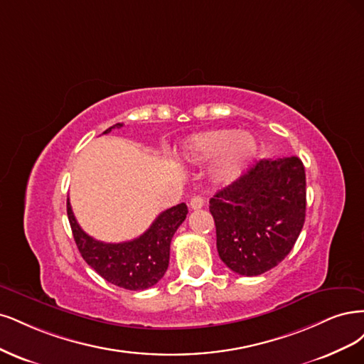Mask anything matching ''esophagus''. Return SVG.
<instances>
[{"mask_svg":"<svg viewBox=\"0 0 364 364\" xmlns=\"http://www.w3.org/2000/svg\"><path fill=\"white\" fill-rule=\"evenodd\" d=\"M204 198L201 196V195H195L192 199H191V203H189V205H191V208L192 210H199V208H203L204 207Z\"/></svg>","mask_w":364,"mask_h":364,"instance_id":"1","label":"esophagus"}]
</instances>
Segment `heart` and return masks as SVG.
Segmentation results:
<instances>
[{"instance_id": "obj_1", "label": "heart", "mask_w": 364, "mask_h": 364, "mask_svg": "<svg viewBox=\"0 0 364 364\" xmlns=\"http://www.w3.org/2000/svg\"><path fill=\"white\" fill-rule=\"evenodd\" d=\"M181 156L192 163L219 157L216 173L230 178L251 166L260 152L259 140L251 133L236 130H212L189 137L181 146Z\"/></svg>"}]
</instances>
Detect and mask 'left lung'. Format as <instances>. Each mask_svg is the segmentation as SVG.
Returning a JSON list of instances; mask_svg holds the SVG:
<instances>
[{
  "instance_id": "8db88e82",
  "label": "left lung",
  "mask_w": 364,
  "mask_h": 364,
  "mask_svg": "<svg viewBox=\"0 0 364 364\" xmlns=\"http://www.w3.org/2000/svg\"><path fill=\"white\" fill-rule=\"evenodd\" d=\"M306 171L291 156L263 159L210 199L220 260L257 277L291 251L306 220Z\"/></svg>"
}]
</instances>
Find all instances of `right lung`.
I'll return each mask as SVG.
<instances>
[{"label": "right lung", "instance_id": "add662e5", "mask_svg": "<svg viewBox=\"0 0 364 364\" xmlns=\"http://www.w3.org/2000/svg\"><path fill=\"white\" fill-rule=\"evenodd\" d=\"M122 125L116 124L102 134ZM66 210L74 240L85 262L105 281L127 290H145L163 278L169 266L171 240L187 215V205L181 203L160 213L137 239L105 243L95 240L81 230L69 204V198Z\"/></svg>", "mask_w": 364, "mask_h": 364}]
</instances>
